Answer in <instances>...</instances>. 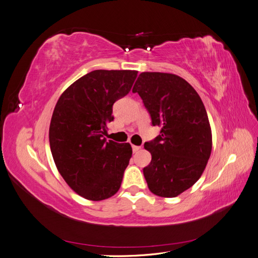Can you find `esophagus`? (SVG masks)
<instances>
[{
    "mask_svg": "<svg viewBox=\"0 0 258 258\" xmlns=\"http://www.w3.org/2000/svg\"><path fill=\"white\" fill-rule=\"evenodd\" d=\"M141 149V147H139V146H133V151L134 152H138V151H139Z\"/></svg>",
    "mask_w": 258,
    "mask_h": 258,
    "instance_id": "34e87169",
    "label": "esophagus"
}]
</instances>
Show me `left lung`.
Wrapping results in <instances>:
<instances>
[{
    "mask_svg": "<svg viewBox=\"0 0 258 258\" xmlns=\"http://www.w3.org/2000/svg\"><path fill=\"white\" fill-rule=\"evenodd\" d=\"M161 134L144 148L152 155L143 168L149 189L173 198L202 176L212 149L208 115L194 87L178 75L143 72L133 89Z\"/></svg>",
    "mask_w": 258,
    "mask_h": 258,
    "instance_id": "8db88e82",
    "label": "left lung"
}]
</instances>
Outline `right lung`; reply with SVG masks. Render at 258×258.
<instances>
[{
    "instance_id": "add662e5",
    "label": "right lung",
    "mask_w": 258,
    "mask_h": 258,
    "mask_svg": "<svg viewBox=\"0 0 258 258\" xmlns=\"http://www.w3.org/2000/svg\"><path fill=\"white\" fill-rule=\"evenodd\" d=\"M138 72L95 70L60 96L49 128L55 166L67 184L85 199H107L119 190L133 155L129 143L107 140L112 105L127 95Z\"/></svg>"
}]
</instances>
